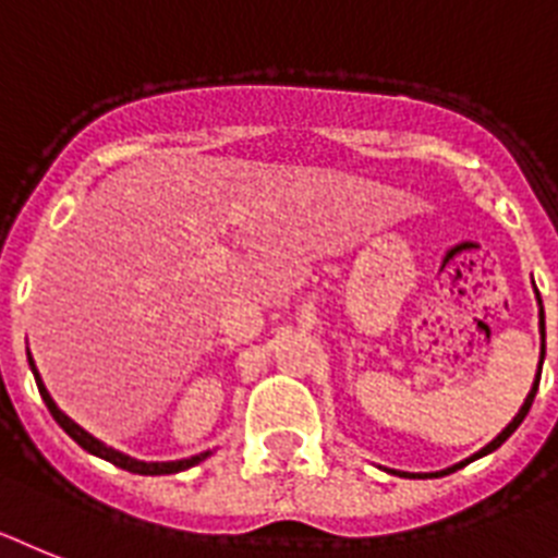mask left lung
I'll return each mask as SVG.
<instances>
[{
	"label": "left lung",
	"mask_w": 558,
	"mask_h": 558,
	"mask_svg": "<svg viewBox=\"0 0 558 558\" xmlns=\"http://www.w3.org/2000/svg\"><path fill=\"white\" fill-rule=\"evenodd\" d=\"M536 300H539V298H536ZM539 328H542V353H539V371H536V379H534V385H531V393H527V396H525V401H522L520 413L513 415V418H511V424H508L506 429H502V433L497 435V438L492 440V444H486V447H483L481 452H474L472 458L460 460V463H454V466H449V469H440V472H426V474H415V472H396V469H385V472H390V474H399V477H444V474H452V472H458V469H463V466H466V463H472V460L483 458V454L494 452V449H500L502 444H506V440L511 438V435H513V429H517V426H520L522 421H525L527 410H531V404H534L536 387H539V376H542V362H545V312H542V300H539Z\"/></svg>",
	"instance_id": "8db88e82"
}]
</instances>
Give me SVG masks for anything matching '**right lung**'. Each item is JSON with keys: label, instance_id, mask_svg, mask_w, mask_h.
<instances>
[{"label": "right lung", "instance_id": "obj_1", "mask_svg": "<svg viewBox=\"0 0 558 558\" xmlns=\"http://www.w3.org/2000/svg\"><path fill=\"white\" fill-rule=\"evenodd\" d=\"M27 362H31V371H33V376H36L38 393H41V399H45V404H47V410H50L52 418H56L58 426H61V429H64L72 440H75L77 447H84L86 452L95 454V458L109 460V463H114L118 469H125V472H134V474H177V472H185V469L196 466V463H202V460L210 458L213 454L210 449H207V452H198V454H193V458H182V460H137V458H132V454L120 452V449L106 447L104 440H98L95 435H89L84 426H77L70 415L58 410V404L52 401V396L47 393L45 381H41V376H38L36 362H33L31 351H27Z\"/></svg>", "mask_w": 558, "mask_h": 558}]
</instances>
